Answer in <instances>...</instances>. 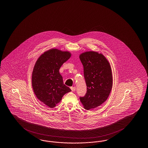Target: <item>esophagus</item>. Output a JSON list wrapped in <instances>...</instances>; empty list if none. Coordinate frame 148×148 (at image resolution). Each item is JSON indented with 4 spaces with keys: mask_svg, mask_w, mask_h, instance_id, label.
Masks as SVG:
<instances>
[{
    "mask_svg": "<svg viewBox=\"0 0 148 148\" xmlns=\"http://www.w3.org/2000/svg\"><path fill=\"white\" fill-rule=\"evenodd\" d=\"M70 88H71V90L73 91H75V89H76V88H75V87H71Z\"/></svg>",
    "mask_w": 148,
    "mask_h": 148,
    "instance_id": "esophagus-1",
    "label": "esophagus"
}]
</instances>
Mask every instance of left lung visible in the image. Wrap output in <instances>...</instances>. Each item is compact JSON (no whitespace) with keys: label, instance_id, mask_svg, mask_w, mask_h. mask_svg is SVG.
<instances>
[{"label":"left lung","instance_id":"left-lung-1","mask_svg":"<svg viewBox=\"0 0 148 148\" xmlns=\"http://www.w3.org/2000/svg\"><path fill=\"white\" fill-rule=\"evenodd\" d=\"M79 58L87 86V92L80 99L85 109L89 110L100 106L109 96L113 86L112 70L105 57L96 52H86Z\"/></svg>","mask_w":148,"mask_h":148}]
</instances>
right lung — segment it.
<instances>
[{"instance_id": "obj_1", "label": "right lung", "mask_w": 148, "mask_h": 148, "mask_svg": "<svg viewBox=\"0 0 148 148\" xmlns=\"http://www.w3.org/2000/svg\"><path fill=\"white\" fill-rule=\"evenodd\" d=\"M71 57L69 52L52 49L42 54L35 64L32 77L36 97L50 108L60 102L63 95L71 91L64 85L60 67Z\"/></svg>"}]
</instances>
